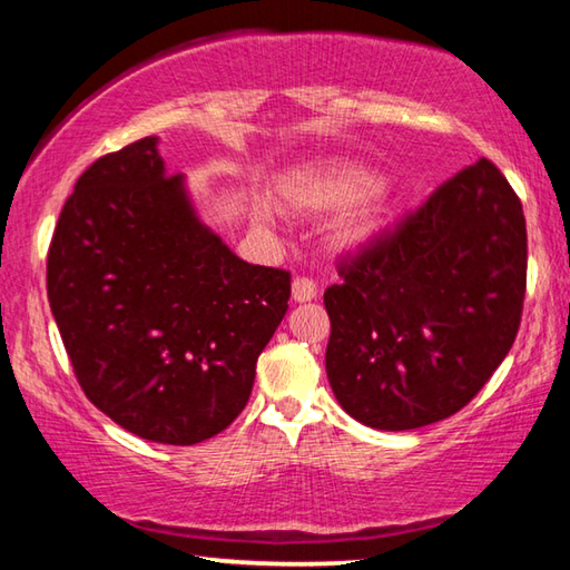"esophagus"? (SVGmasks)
Returning <instances> with one entry per match:
<instances>
[{"label":"esophagus","mask_w":570,"mask_h":570,"mask_svg":"<svg viewBox=\"0 0 570 570\" xmlns=\"http://www.w3.org/2000/svg\"><path fill=\"white\" fill-rule=\"evenodd\" d=\"M292 298L298 304L312 302V298H316V284L306 276H296L292 282Z\"/></svg>","instance_id":"esophagus-1"}]
</instances>
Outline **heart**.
Instances as JSON below:
<instances>
[{"instance_id":"1","label":"heart","mask_w":570,"mask_h":570,"mask_svg":"<svg viewBox=\"0 0 570 570\" xmlns=\"http://www.w3.org/2000/svg\"><path fill=\"white\" fill-rule=\"evenodd\" d=\"M382 178L377 173L360 166V163H330L312 170H302L288 178L282 188L286 206L308 214H326V210L350 208L334 228V238L340 246L366 244L382 228L384 210L380 204ZM256 218L262 224H272V208L258 204Z\"/></svg>"}]
</instances>
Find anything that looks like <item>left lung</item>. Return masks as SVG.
I'll return each mask as SVG.
<instances>
[{
	"instance_id": "obj_1",
	"label": "left lung",
	"mask_w": 570,
	"mask_h": 570,
	"mask_svg": "<svg viewBox=\"0 0 570 570\" xmlns=\"http://www.w3.org/2000/svg\"><path fill=\"white\" fill-rule=\"evenodd\" d=\"M525 268L523 206L485 158L342 258L324 306L326 374L344 412L402 432L465 407L515 342Z\"/></svg>"
}]
</instances>
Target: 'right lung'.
<instances>
[{
	"label": "right lung",
	"mask_w": 570,
	"mask_h": 570,
	"mask_svg": "<svg viewBox=\"0 0 570 570\" xmlns=\"http://www.w3.org/2000/svg\"><path fill=\"white\" fill-rule=\"evenodd\" d=\"M288 296V272L240 262L200 224L156 135L77 178L47 254V298L82 392L163 445H196L238 417Z\"/></svg>",
	"instance_id": "obj_1"
}]
</instances>
